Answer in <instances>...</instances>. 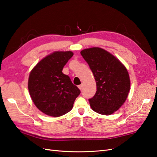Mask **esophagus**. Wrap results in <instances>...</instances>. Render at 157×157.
I'll return each instance as SVG.
<instances>
[{
	"mask_svg": "<svg viewBox=\"0 0 157 157\" xmlns=\"http://www.w3.org/2000/svg\"><path fill=\"white\" fill-rule=\"evenodd\" d=\"M82 86H83L82 85H78V89H79L80 90H81V89H82Z\"/></svg>",
	"mask_w": 157,
	"mask_h": 157,
	"instance_id": "1",
	"label": "esophagus"
}]
</instances>
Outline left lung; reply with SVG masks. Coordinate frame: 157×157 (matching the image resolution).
Instances as JSON below:
<instances>
[{
  "label": "left lung",
  "mask_w": 157,
  "mask_h": 157,
  "mask_svg": "<svg viewBox=\"0 0 157 157\" xmlns=\"http://www.w3.org/2000/svg\"><path fill=\"white\" fill-rule=\"evenodd\" d=\"M89 64L97 82V92L89 99L92 109L110 115L123 105L128 97L131 82L127 68L115 56L98 47L81 52Z\"/></svg>",
  "instance_id": "obj_1"
}]
</instances>
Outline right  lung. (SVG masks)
Returning a JSON list of instances; mask_svg holds the SVG:
<instances>
[{
  "label": "right lung",
  "mask_w": 157,
  "mask_h": 157,
  "mask_svg": "<svg viewBox=\"0 0 157 157\" xmlns=\"http://www.w3.org/2000/svg\"><path fill=\"white\" fill-rule=\"evenodd\" d=\"M72 56L71 51L54 52L42 59L30 72V95L36 107L47 115L57 117L68 113L81 93L69 76L62 72Z\"/></svg>",
  "instance_id": "obj_1"
}]
</instances>
